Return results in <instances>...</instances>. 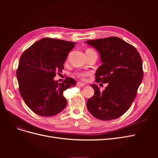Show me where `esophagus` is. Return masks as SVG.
<instances>
[{
  "label": "esophagus",
  "instance_id": "1",
  "mask_svg": "<svg viewBox=\"0 0 158 158\" xmlns=\"http://www.w3.org/2000/svg\"><path fill=\"white\" fill-rule=\"evenodd\" d=\"M85 84H84V83H82V82H78L77 83V86H79V87H84V86H85Z\"/></svg>",
  "mask_w": 158,
  "mask_h": 158
}]
</instances>
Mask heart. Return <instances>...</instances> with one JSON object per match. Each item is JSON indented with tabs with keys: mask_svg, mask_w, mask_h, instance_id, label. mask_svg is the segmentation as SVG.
Returning <instances> with one entry per match:
<instances>
[{
	"mask_svg": "<svg viewBox=\"0 0 158 158\" xmlns=\"http://www.w3.org/2000/svg\"><path fill=\"white\" fill-rule=\"evenodd\" d=\"M95 52L93 49H88L86 51H85V53H89V52ZM88 75L87 73H76V76H78V78H80V79H84L85 78V76Z\"/></svg>",
	"mask_w": 158,
	"mask_h": 158,
	"instance_id": "1",
	"label": "heart"
}]
</instances>
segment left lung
I'll list each match as a JSON object with an SVG mask.
<instances>
[{"label": "left lung", "mask_w": 158, "mask_h": 158, "mask_svg": "<svg viewBox=\"0 0 158 158\" xmlns=\"http://www.w3.org/2000/svg\"><path fill=\"white\" fill-rule=\"evenodd\" d=\"M100 55L102 64L95 73L96 82L108 83L103 92L92 84L94 95L87 109L99 120L110 121L125 114L135 99L143 79L142 60L135 47L117 37L88 40Z\"/></svg>", "instance_id": "1"}]
</instances>
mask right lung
<instances>
[{
    "label": "right lung",
    "instance_id": "1",
    "mask_svg": "<svg viewBox=\"0 0 158 158\" xmlns=\"http://www.w3.org/2000/svg\"><path fill=\"white\" fill-rule=\"evenodd\" d=\"M75 43L52 38H43L23 52L16 76L19 92L27 106L43 117L56 115L67 105L63 92L75 86L74 79L66 78L63 83L54 80L62 73L69 52Z\"/></svg>",
    "mask_w": 158,
    "mask_h": 158
}]
</instances>
